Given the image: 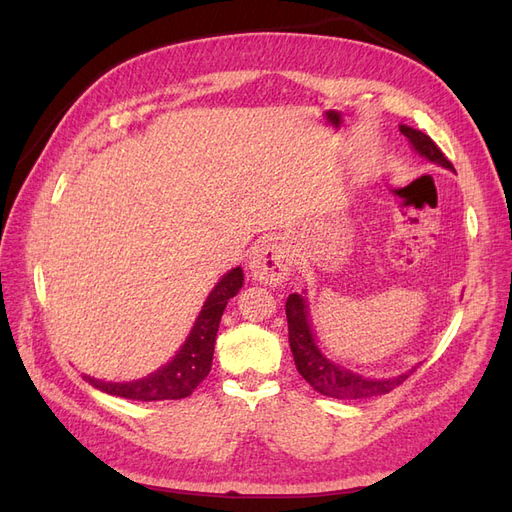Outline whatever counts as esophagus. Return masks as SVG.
Segmentation results:
<instances>
[{
  "label": "esophagus",
  "instance_id": "obj_1",
  "mask_svg": "<svg viewBox=\"0 0 512 512\" xmlns=\"http://www.w3.org/2000/svg\"><path fill=\"white\" fill-rule=\"evenodd\" d=\"M250 271L256 282L277 286L288 280V275L292 271V258L284 245L265 241L260 243L252 254Z\"/></svg>",
  "mask_w": 512,
  "mask_h": 512
}]
</instances>
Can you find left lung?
<instances>
[{"label": "left lung", "instance_id": "8db88e82", "mask_svg": "<svg viewBox=\"0 0 512 512\" xmlns=\"http://www.w3.org/2000/svg\"><path fill=\"white\" fill-rule=\"evenodd\" d=\"M399 132L408 138L412 149L416 153H421L423 158L448 170H455L453 164L448 162L444 153L440 151V147L433 143L427 134L410 126H399ZM286 318L288 342L294 356V365H297V371L305 378V382L312 384L314 391H318L320 395H327L333 399L378 397L393 391L395 386H399L414 371L410 369L406 374L395 378H365L329 361L316 344V335L312 331V324H309L307 301L303 299V294L294 292L286 299Z\"/></svg>", "mask_w": 512, "mask_h": 512}]
</instances>
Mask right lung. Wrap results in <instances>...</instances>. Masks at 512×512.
Masks as SVG:
<instances>
[{
	"label": "right lung",
	"mask_w": 512,
	"mask_h": 512,
	"mask_svg": "<svg viewBox=\"0 0 512 512\" xmlns=\"http://www.w3.org/2000/svg\"><path fill=\"white\" fill-rule=\"evenodd\" d=\"M243 286V271L235 267L228 271L222 280L215 284L209 297L200 309L194 327L185 339L175 359L160 367L153 374L134 380V382H102L85 376V380L100 389L102 393L134 399V401H164V399H183L192 395L196 386L207 378L213 361V346L218 337V327L228 299Z\"/></svg>",
	"instance_id": "obj_1"
}]
</instances>
